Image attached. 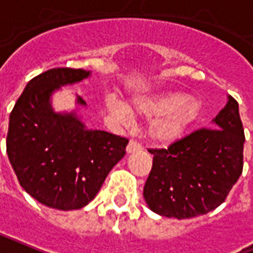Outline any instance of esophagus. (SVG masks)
<instances>
[{"label": "esophagus", "instance_id": "obj_1", "mask_svg": "<svg viewBox=\"0 0 253 253\" xmlns=\"http://www.w3.org/2000/svg\"><path fill=\"white\" fill-rule=\"evenodd\" d=\"M127 152H135V151H140L142 150V144L139 142H136L135 139H131L127 144Z\"/></svg>", "mask_w": 253, "mask_h": 253}]
</instances>
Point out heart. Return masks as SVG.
<instances>
[{
  "label": "heart",
  "instance_id": "b5f03b06",
  "mask_svg": "<svg viewBox=\"0 0 253 253\" xmlns=\"http://www.w3.org/2000/svg\"><path fill=\"white\" fill-rule=\"evenodd\" d=\"M107 107L115 118L126 119V110L118 101L111 99ZM131 110L154 118L148 126V136L155 143L169 144L182 138L187 128L195 122L202 110V103L198 98L188 96L184 92L166 91L135 99L131 103Z\"/></svg>",
  "mask_w": 253,
  "mask_h": 253
}]
</instances>
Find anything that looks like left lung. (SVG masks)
<instances>
[{"instance_id":"8db88e82","label":"left lung","mask_w":253,"mask_h":253,"mask_svg":"<svg viewBox=\"0 0 253 253\" xmlns=\"http://www.w3.org/2000/svg\"><path fill=\"white\" fill-rule=\"evenodd\" d=\"M167 148H148L152 167L143 188L148 207L162 216L188 219L219 207L243 172L244 128L238 101Z\"/></svg>"}]
</instances>
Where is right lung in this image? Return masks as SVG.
Segmentation results:
<instances>
[{"instance_id":"obj_1","label":"right lung","mask_w":253,"mask_h":253,"mask_svg":"<svg viewBox=\"0 0 253 253\" xmlns=\"http://www.w3.org/2000/svg\"><path fill=\"white\" fill-rule=\"evenodd\" d=\"M90 71L54 67L30 80L10 113L6 152L29 195L47 207L78 210L91 202L126 154L127 138L84 127L75 114H55L50 95ZM81 105L86 102L80 98Z\"/></svg>"}]
</instances>
